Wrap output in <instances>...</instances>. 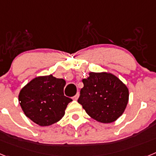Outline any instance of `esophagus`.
Returning a JSON list of instances; mask_svg holds the SVG:
<instances>
[{"label":"esophagus","instance_id":"1","mask_svg":"<svg viewBox=\"0 0 156 156\" xmlns=\"http://www.w3.org/2000/svg\"><path fill=\"white\" fill-rule=\"evenodd\" d=\"M79 96H80V94L79 93H77L75 95V96H74L73 98V100H75V101H76L77 99L79 98Z\"/></svg>","mask_w":156,"mask_h":156}]
</instances>
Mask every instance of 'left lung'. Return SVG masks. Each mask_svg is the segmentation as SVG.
<instances>
[{"instance_id":"left-lung-1","label":"left lung","mask_w":156,"mask_h":156,"mask_svg":"<svg viewBox=\"0 0 156 156\" xmlns=\"http://www.w3.org/2000/svg\"><path fill=\"white\" fill-rule=\"evenodd\" d=\"M82 81L83 87L78 102L91 118L110 123L122 115L129 101V90L118 77L105 72H90Z\"/></svg>"}]
</instances>
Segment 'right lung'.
Segmentation results:
<instances>
[{
	"label": "right lung",
	"instance_id": "1",
	"mask_svg": "<svg viewBox=\"0 0 156 156\" xmlns=\"http://www.w3.org/2000/svg\"><path fill=\"white\" fill-rule=\"evenodd\" d=\"M66 80L52 75L37 76L22 88L19 101L25 115L41 126L54 124L64 116L72 99L64 95Z\"/></svg>",
	"mask_w": 156,
	"mask_h": 156
}]
</instances>
